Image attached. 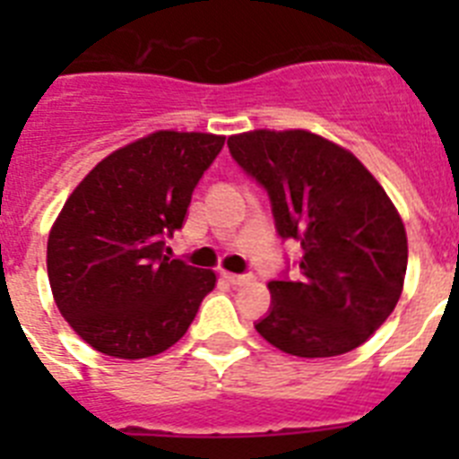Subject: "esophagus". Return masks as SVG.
I'll return each instance as SVG.
<instances>
[{"instance_id":"34e87169","label":"esophagus","mask_w":459,"mask_h":459,"mask_svg":"<svg viewBox=\"0 0 459 459\" xmlns=\"http://www.w3.org/2000/svg\"><path fill=\"white\" fill-rule=\"evenodd\" d=\"M222 278L230 282V285H248L253 275H237V273H222Z\"/></svg>"}]
</instances>
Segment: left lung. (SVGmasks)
<instances>
[{
  "label": "left lung",
  "mask_w": 459,
  "mask_h": 459,
  "mask_svg": "<svg viewBox=\"0 0 459 459\" xmlns=\"http://www.w3.org/2000/svg\"><path fill=\"white\" fill-rule=\"evenodd\" d=\"M227 144L269 193L280 237L303 248L301 278L269 282L273 307L257 333L301 359L356 350L395 310L407 273V232L386 190L350 149L303 128Z\"/></svg>",
  "instance_id": "obj_1"
}]
</instances>
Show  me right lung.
I'll return each mask as SVG.
<instances>
[{
    "label": "right lung",
    "instance_id": "right-lung-1",
    "mask_svg": "<svg viewBox=\"0 0 459 459\" xmlns=\"http://www.w3.org/2000/svg\"><path fill=\"white\" fill-rule=\"evenodd\" d=\"M222 144L213 133H149L68 195L48 237V278L62 317L100 354L137 360L169 350L216 287L211 269L169 259L165 238L181 230Z\"/></svg>",
    "mask_w": 459,
    "mask_h": 459
}]
</instances>
